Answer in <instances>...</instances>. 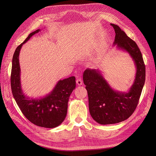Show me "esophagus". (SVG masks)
<instances>
[{
    "label": "esophagus",
    "instance_id": "esophagus-1",
    "mask_svg": "<svg viewBox=\"0 0 156 156\" xmlns=\"http://www.w3.org/2000/svg\"><path fill=\"white\" fill-rule=\"evenodd\" d=\"M76 84L78 85H82V83H83V81H82V80H81V78H78L77 80H76Z\"/></svg>",
    "mask_w": 156,
    "mask_h": 156
}]
</instances>
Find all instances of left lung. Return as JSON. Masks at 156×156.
Listing matches in <instances>:
<instances>
[{
    "label": "left lung",
    "mask_w": 156,
    "mask_h": 156,
    "mask_svg": "<svg viewBox=\"0 0 156 156\" xmlns=\"http://www.w3.org/2000/svg\"><path fill=\"white\" fill-rule=\"evenodd\" d=\"M111 24L116 34L114 45L129 53L135 62L136 73L128 92H121L113 90L99 70H85L83 79L88 92L90 113L101 125L118 123L132 115L138 104L145 80V66L138 45L118 25Z\"/></svg>",
    "instance_id": "obj_1"
}]
</instances>
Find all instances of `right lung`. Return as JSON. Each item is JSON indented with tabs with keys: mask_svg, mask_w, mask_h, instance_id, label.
Masks as SVG:
<instances>
[{
	"mask_svg": "<svg viewBox=\"0 0 156 156\" xmlns=\"http://www.w3.org/2000/svg\"><path fill=\"white\" fill-rule=\"evenodd\" d=\"M40 31L31 33L16 48L12 61L11 85L13 97L23 115L37 126L52 128L60 125L66 116L69 98L76 87V81L75 76L59 80L53 90L41 99H30L24 95L20 81V52L22 45Z\"/></svg>",
	"mask_w": 156,
	"mask_h": 156,
	"instance_id": "right-lung-1",
	"label": "right lung"
}]
</instances>
